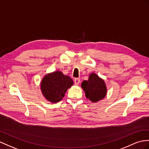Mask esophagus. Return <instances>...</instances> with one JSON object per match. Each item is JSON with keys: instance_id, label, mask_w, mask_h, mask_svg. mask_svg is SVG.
I'll return each mask as SVG.
<instances>
[{"instance_id": "34e87169", "label": "esophagus", "mask_w": 149, "mask_h": 149, "mask_svg": "<svg viewBox=\"0 0 149 149\" xmlns=\"http://www.w3.org/2000/svg\"><path fill=\"white\" fill-rule=\"evenodd\" d=\"M80 82H81V79H80L79 78H75V79H74V83H75V85L79 84Z\"/></svg>"}]
</instances>
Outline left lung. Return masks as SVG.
<instances>
[{
	"instance_id": "1",
	"label": "left lung",
	"mask_w": 149,
	"mask_h": 149,
	"mask_svg": "<svg viewBox=\"0 0 149 149\" xmlns=\"http://www.w3.org/2000/svg\"><path fill=\"white\" fill-rule=\"evenodd\" d=\"M81 86L86 97L93 102L102 100L107 93L104 81L94 73L90 74L88 81L82 82Z\"/></svg>"
}]
</instances>
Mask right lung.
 <instances>
[{
  "mask_svg": "<svg viewBox=\"0 0 149 149\" xmlns=\"http://www.w3.org/2000/svg\"><path fill=\"white\" fill-rule=\"evenodd\" d=\"M73 84L69 76L55 71L45 76L41 82V90L48 101L55 103L62 100L67 89Z\"/></svg>",
  "mask_w": 149,
  "mask_h": 149,
  "instance_id": "1",
  "label": "right lung"
}]
</instances>
